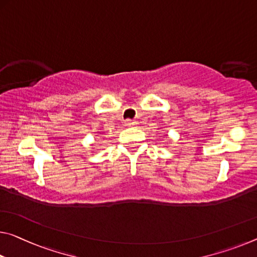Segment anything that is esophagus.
<instances>
[{
	"mask_svg": "<svg viewBox=\"0 0 257 257\" xmlns=\"http://www.w3.org/2000/svg\"><path fill=\"white\" fill-rule=\"evenodd\" d=\"M124 124L127 125V127H132V125H135L136 124V122L134 121V120H130V119H127L124 121Z\"/></svg>",
	"mask_w": 257,
	"mask_h": 257,
	"instance_id": "34e87169",
	"label": "esophagus"
}]
</instances>
